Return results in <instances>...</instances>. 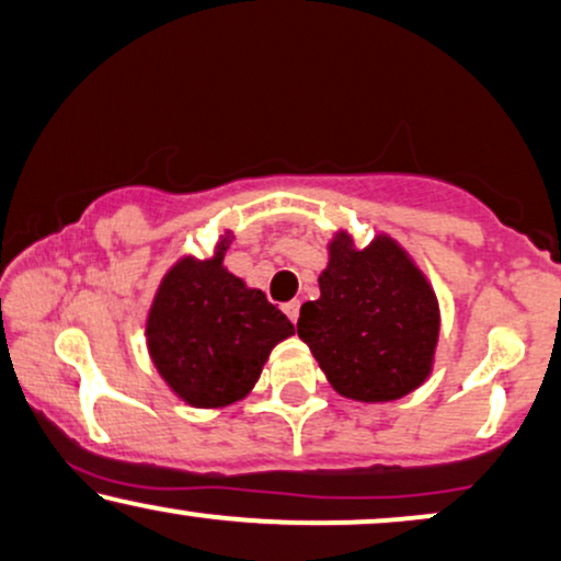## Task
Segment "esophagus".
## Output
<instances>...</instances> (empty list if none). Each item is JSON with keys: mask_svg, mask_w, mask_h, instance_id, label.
Wrapping results in <instances>:
<instances>
[{"mask_svg": "<svg viewBox=\"0 0 561 561\" xmlns=\"http://www.w3.org/2000/svg\"><path fill=\"white\" fill-rule=\"evenodd\" d=\"M285 312H287V318L293 320V323H297V318H300V302H297V300L285 302Z\"/></svg>", "mask_w": 561, "mask_h": 561, "instance_id": "obj_1", "label": "esophagus"}]
</instances>
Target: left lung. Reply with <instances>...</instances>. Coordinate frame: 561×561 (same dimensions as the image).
Listing matches in <instances>:
<instances>
[{
  "label": "left lung",
  "instance_id": "obj_1",
  "mask_svg": "<svg viewBox=\"0 0 561 561\" xmlns=\"http://www.w3.org/2000/svg\"><path fill=\"white\" fill-rule=\"evenodd\" d=\"M305 302L297 335L328 382L358 402H390L417 390L433 369L442 312L433 287L398 241L379 233L367 249L339 230Z\"/></svg>",
  "mask_w": 561,
  "mask_h": 561
}]
</instances>
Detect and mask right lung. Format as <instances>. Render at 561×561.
Wrapping results in <instances>:
<instances>
[{"mask_svg":"<svg viewBox=\"0 0 561 561\" xmlns=\"http://www.w3.org/2000/svg\"><path fill=\"white\" fill-rule=\"evenodd\" d=\"M230 233L210 259L182 256L163 274L148 310L153 367L176 398L194 408H226L259 382L268 354L295 333L261 289L222 266Z\"/></svg>","mask_w":561,"mask_h":561,"instance_id":"obj_1","label":"right lung"}]
</instances>
